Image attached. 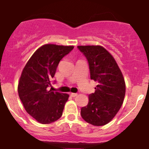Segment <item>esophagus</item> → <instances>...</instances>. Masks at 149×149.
<instances>
[{
	"label": "esophagus",
	"instance_id": "esophagus-1",
	"mask_svg": "<svg viewBox=\"0 0 149 149\" xmlns=\"http://www.w3.org/2000/svg\"><path fill=\"white\" fill-rule=\"evenodd\" d=\"M70 95H71V97H76V96H77V93H71V94H70Z\"/></svg>",
	"mask_w": 149,
	"mask_h": 149
}]
</instances>
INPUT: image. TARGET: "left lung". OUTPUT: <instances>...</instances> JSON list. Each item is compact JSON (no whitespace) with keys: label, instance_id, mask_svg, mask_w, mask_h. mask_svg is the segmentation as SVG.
Instances as JSON below:
<instances>
[{"label":"left lung","instance_id":"8db88e82","mask_svg":"<svg viewBox=\"0 0 149 149\" xmlns=\"http://www.w3.org/2000/svg\"><path fill=\"white\" fill-rule=\"evenodd\" d=\"M89 63L91 79L98 82L94 93L89 95L87 106L81 108V116L96 126L108 123L123 102L125 83L113 56L102 46H78Z\"/></svg>","mask_w":149,"mask_h":149}]
</instances>
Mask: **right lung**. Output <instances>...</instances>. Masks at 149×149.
I'll return each mask as SVG.
<instances>
[{"mask_svg": "<svg viewBox=\"0 0 149 149\" xmlns=\"http://www.w3.org/2000/svg\"><path fill=\"white\" fill-rule=\"evenodd\" d=\"M73 49V46L44 44L33 54L23 70L18 95L26 111L40 123H51L62 116L69 95L48 90V87L60 60Z\"/></svg>", "mask_w": 149, "mask_h": 149, "instance_id": "obj_1", "label": "right lung"}]
</instances>
